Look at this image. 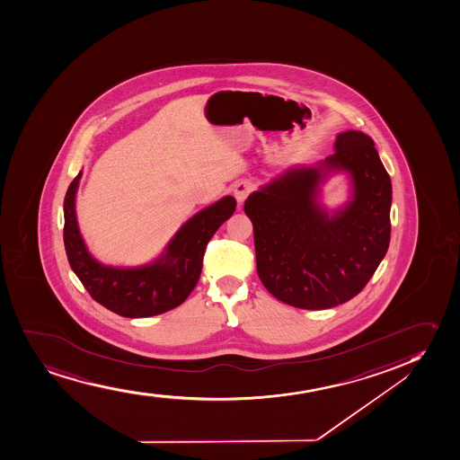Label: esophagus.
Returning <instances> with one entry per match:
<instances>
[{
	"mask_svg": "<svg viewBox=\"0 0 460 460\" xmlns=\"http://www.w3.org/2000/svg\"><path fill=\"white\" fill-rule=\"evenodd\" d=\"M253 191V183L248 179H243V181H238L235 185H234V197H235V200L238 203H243V201L248 199L249 194Z\"/></svg>",
	"mask_w": 460,
	"mask_h": 460,
	"instance_id": "esophagus-1",
	"label": "esophagus"
}]
</instances>
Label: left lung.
<instances>
[{
  "instance_id": "8db88e82",
  "label": "left lung",
  "mask_w": 460,
  "mask_h": 460,
  "mask_svg": "<svg viewBox=\"0 0 460 460\" xmlns=\"http://www.w3.org/2000/svg\"><path fill=\"white\" fill-rule=\"evenodd\" d=\"M351 177V199L329 212L320 185ZM392 181L370 136L349 129L335 153L284 171L244 201L253 225L257 272L275 298L300 309L335 307L359 294L390 244Z\"/></svg>"
}]
</instances>
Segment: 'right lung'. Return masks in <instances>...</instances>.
<instances>
[{
  "mask_svg": "<svg viewBox=\"0 0 460 460\" xmlns=\"http://www.w3.org/2000/svg\"><path fill=\"white\" fill-rule=\"evenodd\" d=\"M83 171L64 199V244L68 263L99 305L125 318H146L181 305L200 279L205 249L218 227L233 216V196L194 214L150 263L118 268L101 263L88 251L76 218V191Z\"/></svg>",
  "mask_w": 460,
  "mask_h": 460,
  "instance_id": "add662e5",
  "label": "right lung"
}]
</instances>
